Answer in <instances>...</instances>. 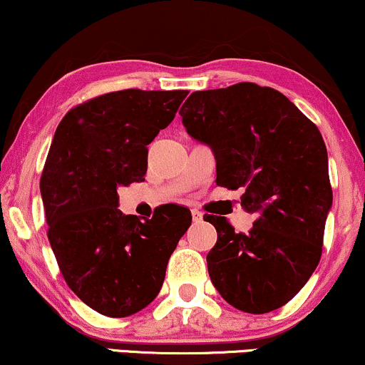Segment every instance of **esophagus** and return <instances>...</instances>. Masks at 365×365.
I'll return each instance as SVG.
<instances>
[{
	"label": "esophagus",
	"instance_id": "esophagus-1",
	"mask_svg": "<svg viewBox=\"0 0 365 365\" xmlns=\"http://www.w3.org/2000/svg\"><path fill=\"white\" fill-rule=\"evenodd\" d=\"M191 217H193V222H196V224L202 222V220H203V214H202V212H200V210H193V212H191Z\"/></svg>",
	"mask_w": 365,
	"mask_h": 365
}]
</instances>
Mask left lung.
Wrapping results in <instances>:
<instances>
[{
    "label": "left lung",
    "mask_w": 365,
    "mask_h": 365,
    "mask_svg": "<svg viewBox=\"0 0 365 365\" xmlns=\"http://www.w3.org/2000/svg\"><path fill=\"white\" fill-rule=\"evenodd\" d=\"M179 113L187 134L214 150L217 186L243 187L241 205L255 214L248 232L203 217L217 229L207 255L215 289L243 312L279 309L322 255L333 203L324 139L284 94L255 83L195 91Z\"/></svg>",
    "instance_id": "left-lung-1"
}]
</instances>
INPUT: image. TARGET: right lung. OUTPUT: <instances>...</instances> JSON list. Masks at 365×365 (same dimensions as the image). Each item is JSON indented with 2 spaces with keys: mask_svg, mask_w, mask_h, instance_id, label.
Masks as SVG:
<instances>
[{
  "mask_svg": "<svg viewBox=\"0 0 365 365\" xmlns=\"http://www.w3.org/2000/svg\"><path fill=\"white\" fill-rule=\"evenodd\" d=\"M187 91L122 89L79 103L56 128L41 174L48 240L61 276L86 305L128 317L155 300L191 212L169 205L139 220L117 208L118 186L145 181L146 146Z\"/></svg>",
  "mask_w": 365,
  "mask_h": 365,
  "instance_id": "add662e5",
  "label": "right lung"
}]
</instances>
